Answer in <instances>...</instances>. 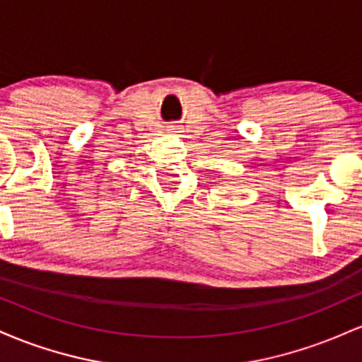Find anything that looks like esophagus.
Returning a JSON list of instances; mask_svg holds the SVG:
<instances>
[{
  "instance_id": "1",
  "label": "esophagus",
  "mask_w": 362,
  "mask_h": 362,
  "mask_svg": "<svg viewBox=\"0 0 362 362\" xmlns=\"http://www.w3.org/2000/svg\"><path fill=\"white\" fill-rule=\"evenodd\" d=\"M170 131H173V129H170Z\"/></svg>"
}]
</instances>
